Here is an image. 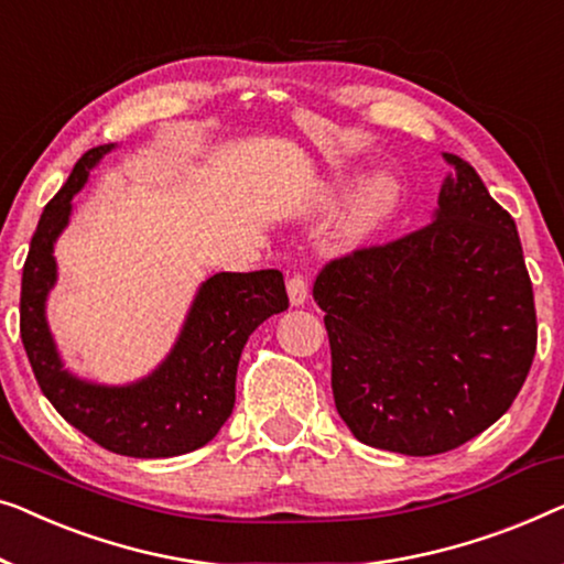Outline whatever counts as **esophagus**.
Wrapping results in <instances>:
<instances>
[{
  "mask_svg": "<svg viewBox=\"0 0 564 564\" xmlns=\"http://www.w3.org/2000/svg\"><path fill=\"white\" fill-rule=\"evenodd\" d=\"M285 289H289L291 306L306 304V299H308V283H306V275H304V273H293V275H289V281H285Z\"/></svg>",
  "mask_w": 564,
  "mask_h": 564,
  "instance_id": "obj_1",
  "label": "esophagus"
}]
</instances>
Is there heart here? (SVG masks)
<instances>
[{"label": "heart", "instance_id": "heart-1", "mask_svg": "<svg viewBox=\"0 0 564 564\" xmlns=\"http://www.w3.org/2000/svg\"><path fill=\"white\" fill-rule=\"evenodd\" d=\"M339 188V186H337ZM337 188H324L322 202L329 204L335 199ZM401 199V184L391 173H376L355 192V196L347 204L345 217L339 221V240L345 245H360L376 235L386 219L391 217Z\"/></svg>", "mask_w": 564, "mask_h": 564}]
</instances>
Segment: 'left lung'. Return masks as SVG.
Returning a JSON list of instances; mask_svg holds the SVG:
<instances>
[{
  "label": "left lung",
  "instance_id": "left-lung-1",
  "mask_svg": "<svg viewBox=\"0 0 564 564\" xmlns=\"http://www.w3.org/2000/svg\"><path fill=\"white\" fill-rule=\"evenodd\" d=\"M430 225L329 260L314 281L343 422L370 447L442 455L517 399L536 352L511 214L463 158Z\"/></svg>",
  "mask_w": 564,
  "mask_h": 564
}]
</instances>
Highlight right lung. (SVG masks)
I'll list each match as a JSON object with an SVG mask.
<instances>
[{
  "label": "right lung",
  "instance_id": "right-lung-1",
  "mask_svg": "<svg viewBox=\"0 0 564 564\" xmlns=\"http://www.w3.org/2000/svg\"><path fill=\"white\" fill-rule=\"evenodd\" d=\"M112 148H91L78 158L66 184L45 204L22 268V345L45 399L86 437L127 457L186 455L217 437L232 414L245 343L268 316L289 308L283 273H217L204 281L169 358L134 383L101 386L68 372L45 322V299L55 285L53 245L89 171Z\"/></svg>",
  "mask_w": 564,
  "mask_h": 564
}]
</instances>
